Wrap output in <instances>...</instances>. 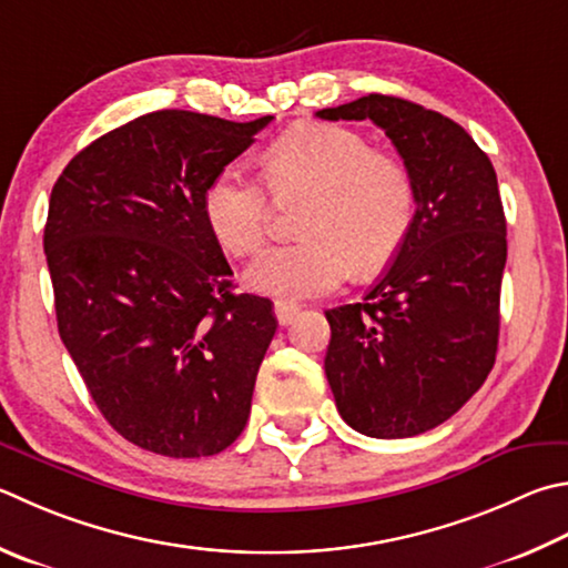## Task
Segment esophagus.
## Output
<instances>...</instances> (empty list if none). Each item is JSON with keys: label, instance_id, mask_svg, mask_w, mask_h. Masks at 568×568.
<instances>
[{"label": "esophagus", "instance_id": "1", "mask_svg": "<svg viewBox=\"0 0 568 568\" xmlns=\"http://www.w3.org/2000/svg\"><path fill=\"white\" fill-rule=\"evenodd\" d=\"M297 315V305L287 301H275V317L281 325H291Z\"/></svg>", "mask_w": 568, "mask_h": 568}]
</instances>
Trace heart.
<instances>
[{"label": "heart", "mask_w": 568, "mask_h": 568, "mask_svg": "<svg viewBox=\"0 0 568 568\" xmlns=\"http://www.w3.org/2000/svg\"><path fill=\"white\" fill-rule=\"evenodd\" d=\"M263 181L225 166L203 191V219L231 255H253L267 239L273 196L305 201V241L265 251L248 267L251 287L285 301L337 291L349 275L387 265L415 221V183L399 159L373 151L357 131L303 123L263 153Z\"/></svg>", "instance_id": "heart-1"}]
</instances>
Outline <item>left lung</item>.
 <instances>
[{
	"mask_svg": "<svg viewBox=\"0 0 568 568\" xmlns=\"http://www.w3.org/2000/svg\"><path fill=\"white\" fill-rule=\"evenodd\" d=\"M383 129L415 183V221L363 303L327 311L325 375L359 435L415 437L477 392L499 343L507 221L497 173L459 123L397 97L323 109Z\"/></svg>",
	"mask_w": 568,
	"mask_h": 568,
	"instance_id": "obj_1",
	"label": "left lung"
}]
</instances>
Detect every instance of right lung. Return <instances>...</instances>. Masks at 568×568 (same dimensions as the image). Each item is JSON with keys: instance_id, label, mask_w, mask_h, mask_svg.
Here are the masks:
<instances>
[{"instance_id": "1", "label": "right lung", "mask_w": 568, "mask_h": 568, "mask_svg": "<svg viewBox=\"0 0 568 568\" xmlns=\"http://www.w3.org/2000/svg\"><path fill=\"white\" fill-rule=\"evenodd\" d=\"M273 116L163 109L79 151L51 189L44 253L61 343L123 439L163 457L231 447L277 320L233 293L203 191Z\"/></svg>"}]
</instances>
